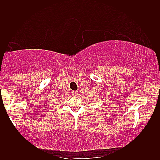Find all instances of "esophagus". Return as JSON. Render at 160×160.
<instances>
[{
	"mask_svg": "<svg viewBox=\"0 0 160 160\" xmlns=\"http://www.w3.org/2000/svg\"><path fill=\"white\" fill-rule=\"evenodd\" d=\"M72 94L73 97H77V96L78 95V91H73V92L72 93Z\"/></svg>",
	"mask_w": 160,
	"mask_h": 160,
	"instance_id": "esophagus-1",
	"label": "esophagus"
}]
</instances>
